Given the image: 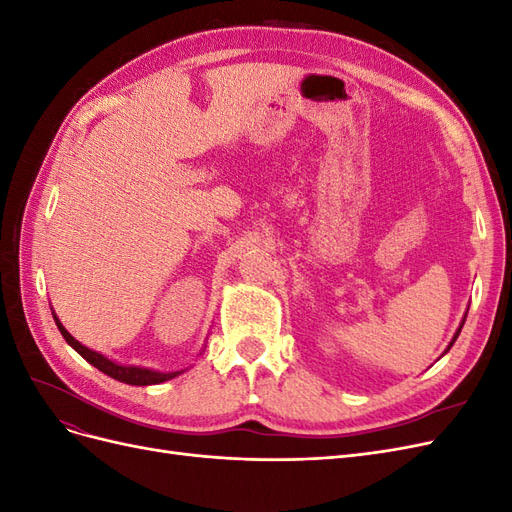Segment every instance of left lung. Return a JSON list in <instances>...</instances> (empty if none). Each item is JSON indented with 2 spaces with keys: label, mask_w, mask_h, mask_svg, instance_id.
Instances as JSON below:
<instances>
[{
  "label": "left lung",
  "mask_w": 512,
  "mask_h": 512,
  "mask_svg": "<svg viewBox=\"0 0 512 512\" xmlns=\"http://www.w3.org/2000/svg\"><path fill=\"white\" fill-rule=\"evenodd\" d=\"M466 316H468V314H466ZM463 322H466V318H463V320H461V324H459V329H457V333H455V337H453V339H451V344H448V348H446V350H451V346H453V344H455V339H457V337H459V333H461V329H463ZM446 350H444V352H446Z\"/></svg>",
  "instance_id": "1"
}]
</instances>
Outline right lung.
<instances>
[{
    "label": "right lung",
    "instance_id": "add662e5",
    "mask_svg": "<svg viewBox=\"0 0 512 512\" xmlns=\"http://www.w3.org/2000/svg\"><path fill=\"white\" fill-rule=\"evenodd\" d=\"M53 318H55V324H57L59 333L64 335L66 342H68L76 352H79L87 363L98 367L100 371H104L106 376H111V378H115V380H119V382L134 384V386H149V384H160V382H166V380H170V378H175V376L183 374V371H168V374H164V371H153V369H145V367L119 365V363H115V361H111V359H106L104 354L89 350L87 346L76 342V339L64 329V324L59 322V318H57L55 314H53Z\"/></svg>",
    "mask_w": 512,
    "mask_h": 512
}]
</instances>
